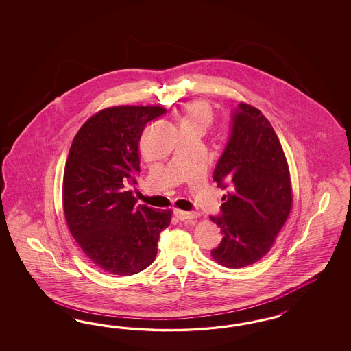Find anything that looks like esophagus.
<instances>
[{"label":"esophagus","mask_w":351,"mask_h":351,"mask_svg":"<svg viewBox=\"0 0 351 351\" xmlns=\"http://www.w3.org/2000/svg\"><path fill=\"white\" fill-rule=\"evenodd\" d=\"M175 215L179 220H193V219H197L199 216V213H188V211H182V210H175Z\"/></svg>","instance_id":"1"}]
</instances>
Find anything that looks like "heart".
<instances>
[{
  "mask_svg": "<svg viewBox=\"0 0 351 351\" xmlns=\"http://www.w3.org/2000/svg\"><path fill=\"white\" fill-rule=\"evenodd\" d=\"M213 114L210 106L203 100L189 101L182 109L181 126L202 128L206 131L213 125Z\"/></svg>",
  "mask_w": 351,
  "mask_h": 351,
  "instance_id": "obj_1",
  "label": "heart"
}]
</instances>
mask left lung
Listing matches in <instances>:
<instances>
[{"label": "left lung", "instance_id": "1", "mask_svg": "<svg viewBox=\"0 0 351 351\" xmlns=\"http://www.w3.org/2000/svg\"><path fill=\"white\" fill-rule=\"evenodd\" d=\"M213 180L229 188L220 216H210L223 241L211 256L220 265H252L271 250L292 208V185L280 141L265 116L241 103Z\"/></svg>", "mask_w": 351, "mask_h": 351}]
</instances>
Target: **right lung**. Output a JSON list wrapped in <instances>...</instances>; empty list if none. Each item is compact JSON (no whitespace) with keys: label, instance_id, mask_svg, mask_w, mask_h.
I'll list each match as a JSON object with an SVG mask.
<instances>
[{"label":"right lung","instance_id":"right-lung-1","mask_svg":"<svg viewBox=\"0 0 351 351\" xmlns=\"http://www.w3.org/2000/svg\"><path fill=\"white\" fill-rule=\"evenodd\" d=\"M163 106L101 109L78 130L65 163L63 210L77 245L96 266L114 276H132L157 255L160 233L171 210L136 204L138 143Z\"/></svg>","mask_w":351,"mask_h":351}]
</instances>
